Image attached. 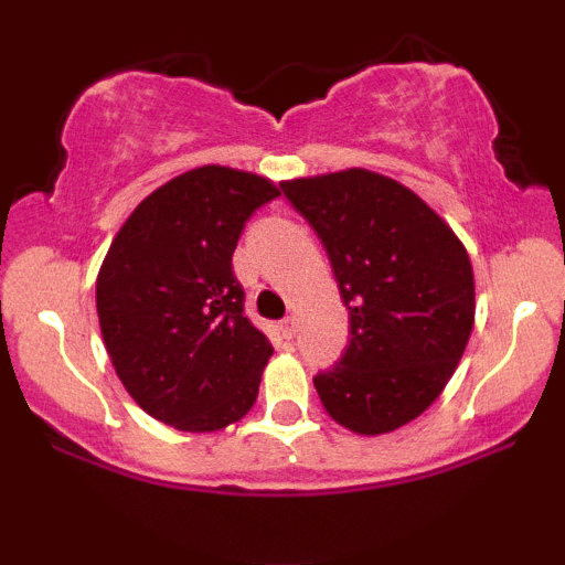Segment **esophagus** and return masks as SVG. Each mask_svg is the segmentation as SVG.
I'll return each instance as SVG.
<instances>
[{
    "mask_svg": "<svg viewBox=\"0 0 565 565\" xmlns=\"http://www.w3.org/2000/svg\"><path fill=\"white\" fill-rule=\"evenodd\" d=\"M278 329H281L284 340H291V337L297 334V319H295V316H287V319L278 323Z\"/></svg>",
    "mask_w": 565,
    "mask_h": 565,
    "instance_id": "1",
    "label": "esophagus"
}]
</instances>
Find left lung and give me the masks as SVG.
Here are the masks:
<instances>
[{"label":"left lung","mask_w":565,"mask_h":565,"mask_svg":"<svg viewBox=\"0 0 565 565\" xmlns=\"http://www.w3.org/2000/svg\"><path fill=\"white\" fill-rule=\"evenodd\" d=\"M319 233L350 316V342L313 377L334 423L382 436L438 398L468 348L476 281L446 220L398 180L361 170L284 180Z\"/></svg>","instance_id":"obj_1"}]
</instances>
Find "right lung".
<instances>
[{"label":"right lung","mask_w":565,"mask_h":565,"mask_svg":"<svg viewBox=\"0 0 565 565\" xmlns=\"http://www.w3.org/2000/svg\"><path fill=\"white\" fill-rule=\"evenodd\" d=\"M268 178L206 164L135 206L95 284L108 359L142 412L185 433H215L257 401L274 355L244 316L233 249Z\"/></svg>","instance_id":"1"}]
</instances>
